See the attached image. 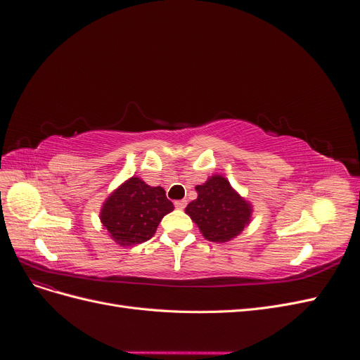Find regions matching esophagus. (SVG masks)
I'll return each mask as SVG.
<instances>
[{
  "instance_id": "1",
  "label": "esophagus",
  "mask_w": 360,
  "mask_h": 360,
  "mask_svg": "<svg viewBox=\"0 0 360 360\" xmlns=\"http://www.w3.org/2000/svg\"><path fill=\"white\" fill-rule=\"evenodd\" d=\"M174 205H176V209H180V210H183L184 207L188 205V201H186V200H179V201L174 202Z\"/></svg>"
}]
</instances>
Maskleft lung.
Masks as SVG:
<instances>
[{
    "mask_svg": "<svg viewBox=\"0 0 360 360\" xmlns=\"http://www.w3.org/2000/svg\"><path fill=\"white\" fill-rule=\"evenodd\" d=\"M195 189L198 198L188 204L186 213L207 240L224 243L243 231L252 209L231 188L230 181L222 176H213Z\"/></svg>",
    "mask_w": 360,
    "mask_h": 360,
    "instance_id": "8db88e82",
    "label": "left lung"
}]
</instances>
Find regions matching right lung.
I'll return each instance as SVG.
<instances>
[{"instance_id": "right-lung-1", "label": "right lung", "mask_w": 360, "mask_h": 360, "mask_svg": "<svg viewBox=\"0 0 360 360\" xmlns=\"http://www.w3.org/2000/svg\"><path fill=\"white\" fill-rule=\"evenodd\" d=\"M172 209V202L160 186L151 188L132 177L105 201L101 221L118 245L130 246L150 240L162 217Z\"/></svg>"}]
</instances>
